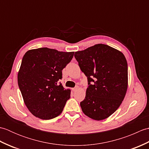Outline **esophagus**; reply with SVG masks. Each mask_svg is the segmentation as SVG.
I'll use <instances>...</instances> for the list:
<instances>
[{
    "label": "esophagus",
    "mask_w": 149,
    "mask_h": 149,
    "mask_svg": "<svg viewBox=\"0 0 149 149\" xmlns=\"http://www.w3.org/2000/svg\"><path fill=\"white\" fill-rule=\"evenodd\" d=\"M77 88H78V87H77V86H75V88H72V91H76V90H77Z\"/></svg>",
    "instance_id": "34e87169"
}]
</instances>
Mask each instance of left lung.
I'll return each mask as SVG.
<instances>
[{
  "instance_id": "1",
  "label": "left lung",
  "mask_w": 149,
  "mask_h": 149,
  "mask_svg": "<svg viewBox=\"0 0 149 149\" xmlns=\"http://www.w3.org/2000/svg\"><path fill=\"white\" fill-rule=\"evenodd\" d=\"M79 66L87 77L88 87L80 105L95 120L107 118L118 108L127 89L128 68L124 55L104 44L75 52Z\"/></svg>"
}]
</instances>
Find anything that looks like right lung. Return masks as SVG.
Wrapping results in <instances>:
<instances>
[{
    "label": "right lung",
    "instance_id": "obj_1",
    "mask_svg": "<svg viewBox=\"0 0 149 149\" xmlns=\"http://www.w3.org/2000/svg\"><path fill=\"white\" fill-rule=\"evenodd\" d=\"M74 52H59L47 47L28 50L18 74V84L25 104L34 116L50 120L59 116L70 98L63 88L62 70Z\"/></svg>",
    "mask_w": 149,
    "mask_h": 149
}]
</instances>
